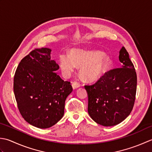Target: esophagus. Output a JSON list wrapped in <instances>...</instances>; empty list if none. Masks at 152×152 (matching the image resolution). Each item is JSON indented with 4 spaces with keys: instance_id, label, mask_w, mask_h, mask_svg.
<instances>
[{
    "instance_id": "esophagus-1",
    "label": "esophagus",
    "mask_w": 152,
    "mask_h": 152,
    "mask_svg": "<svg viewBox=\"0 0 152 152\" xmlns=\"http://www.w3.org/2000/svg\"><path fill=\"white\" fill-rule=\"evenodd\" d=\"M72 87H73V89H76V88H79V86H80L79 83H77V82H73V83H72Z\"/></svg>"
}]
</instances>
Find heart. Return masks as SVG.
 <instances>
[{"label":"heart","mask_w":152,"mask_h":152,"mask_svg":"<svg viewBox=\"0 0 152 152\" xmlns=\"http://www.w3.org/2000/svg\"><path fill=\"white\" fill-rule=\"evenodd\" d=\"M59 64L66 77L70 76L77 66L80 67V75L83 79L88 82H95L106 73L112 61L110 56L101 51L72 49L70 56H60Z\"/></svg>","instance_id":"1"}]
</instances>
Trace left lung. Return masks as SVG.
Segmentation results:
<instances>
[{"mask_svg": "<svg viewBox=\"0 0 152 152\" xmlns=\"http://www.w3.org/2000/svg\"><path fill=\"white\" fill-rule=\"evenodd\" d=\"M121 66L107 72L92 85H86L88 112L96 123L116 125L127 117L134 106L137 77L125 47L119 51Z\"/></svg>", "mask_w": 152, "mask_h": 152, "instance_id": "8db88e82", "label": "left lung"}]
</instances>
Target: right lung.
Returning a JSON list of instances; mask_svg holds the SVG:
<instances>
[{"instance_id": "right-lung-1", "label": "right lung", "mask_w": 152, "mask_h": 152, "mask_svg": "<svg viewBox=\"0 0 152 152\" xmlns=\"http://www.w3.org/2000/svg\"><path fill=\"white\" fill-rule=\"evenodd\" d=\"M52 50L35 49L21 60L14 78V92L23 119L37 128L54 125L64 114L65 101L73 88L58 75Z\"/></svg>"}]
</instances>
